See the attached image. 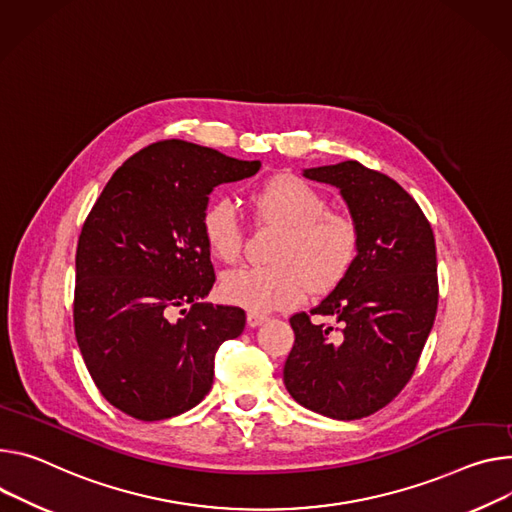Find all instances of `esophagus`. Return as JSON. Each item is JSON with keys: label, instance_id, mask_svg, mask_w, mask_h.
I'll return each instance as SVG.
<instances>
[{"label": "esophagus", "instance_id": "obj_1", "mask_svg": "<svg viewBox=\"0 0 512 512\" xmlns=\"http://www.w3.org/2000/svg\"><path fill=\"white\" fill-rule=\"evenodd\" d=\"M267 320V316L265 314H259V312H249L247 314V324H249V327H259V324H263Z\"/></svg>", "mask_w": 512, "mask_h": 512}]
</instances>
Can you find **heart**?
<instances>
[{
  "mask_svg": "<svg viewBox=\"0 0 512 512\" xmlns=\"http://www.w3.org/2000/svg\"><path fill=\"white\" fill-rule=\"evenodd\" d=\"M261 224L282 228L271 249L273 265L241 267L220 280L224 302L271 312L304 300L308 286L314 292L333 290L345 280L359 253L357 222L337 210L312 183L294 173H277L247 196ZM200 232L210 253L224 263H235L243 251V222L226 200H212L200 216Z\"/></svg>",
  "mask_w": 512,
  "mask_h": 512,
  "instance_id": "b5f03b06",
  "label": "heart"
}]
</instances>
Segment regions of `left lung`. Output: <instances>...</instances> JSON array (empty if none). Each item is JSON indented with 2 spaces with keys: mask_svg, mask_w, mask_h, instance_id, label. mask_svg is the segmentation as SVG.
<instances>
[{
  "mask_svg": "<svg viewBox=\"0 0 512 512\" xmlns=\"http://www.w3.org/2000/svg\"><path fill=\"white\" fill-rule=\"evenodd\" d=\"M304 175L337 185L361 243L345 280L310 312L290 318L296 341L284 382L308 410L355 421L388 406L421 359L439 302L435 235L406 190L359 161Z\"/></svg>",
  "mask_w": 512,
  "mask_h": 512,
  "instance_id": "8db88e82",
  "label": "left lung"
}]
</instances>
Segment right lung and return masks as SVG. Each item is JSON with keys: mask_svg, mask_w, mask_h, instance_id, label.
<instances>
[{"mask_svg": "<svg viewBox=\"0 0 512 512\" xmlns=\"http://www.w3.org/2000/svg\"><path fill=\"white\" fill-rule=\"evenodd\" d=\"M259 167L159 141L116 169L87 214L75 255V337L91 380L124 414L165 421L200 404L218 347L243 333V308L202 302L216 275L200 216L216 185Z\"/></svg>", "mask_w": 512, "mask_h": 512, "instance_id": "1", "label": "right lung"}]
</instances>
